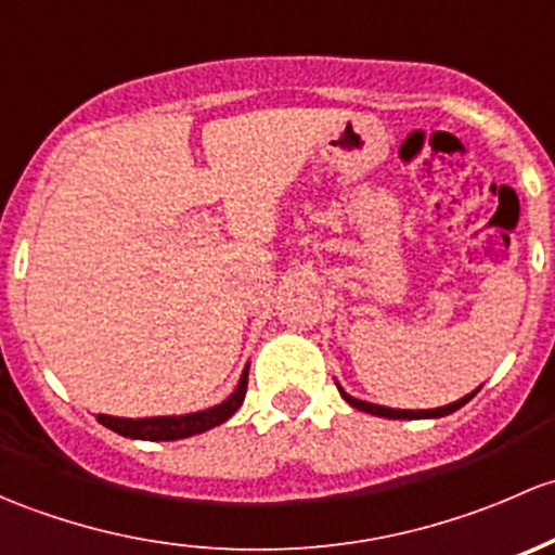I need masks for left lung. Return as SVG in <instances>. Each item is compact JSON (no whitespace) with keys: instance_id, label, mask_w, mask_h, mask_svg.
I'll list each match as a JSON object with an SVG mask.
<instances>
[{"instance_id":"obj_1","label":"left lung","mask_w":555,"mask_h":555,"mask_svg":"<svg viewBox=\"0 0 555 555\" xmlns=\"http://www.w3.org/2000/svg\"><path fill=\"white\" fill-rule=\"evenodd\" d=\"M339 392H341V398H345V401L352 405V409H361V411H365V414H374V416H387V420H430V416H447V414H451V411H456V409H460V405H465L467 401H470V398L476 396L478 390H476V392H470V396L460 398V401H454V403H449V405H441V409H425V411L387 409V405H376V403H365V401H358V398L347 396V392L341 390V387H339Z\"/></svg>"}]
</instances>
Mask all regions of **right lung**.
Instances as JSON below:
<instances>
[{"label":"right lung","instance_id":"1","mask_svg":"<svg viewBox=\"0 0 555 555\" xmlns=\"http://www.w3.org/2000/svg\"><path fill=\"white\" fill-rule=\"evenodd\" d=\"M245 390H248V369L243 371V379H240L237 390L224 403L214 405V409L194 411V414L181 416H150V420H122V416L99 414V422L125 438H139V441H179V438L197 436V433H205L230 420L240 405H243Z\"/></svg>","mask_w":555,"mask_h":555}]
</instances>
